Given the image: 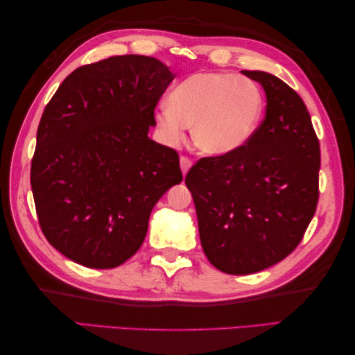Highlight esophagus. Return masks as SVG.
I'll return each instance as SVG.
<instances>
[{
    "instance_id": "1",
    "label": "esophagus",
    "mask_w": 355,
    "mask_h": 355,
    "mask_svg": "<svg viewBox=\"0 0 355 355\" xmlns=\"http://www.w3.org/2000/svg\"><path fill=\"white\" fill-rule=\"evenodd\" d=\"M191 165H193V162H191L189 157H181V170H182V174L185 176V174L189 173V170L191 168Z\"/></svg>"
}]
</instances>
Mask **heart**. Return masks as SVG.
Segmentation results:
<instances>
[{
	"label": "heart",
	"mask_w": 355,
	"mask_h": 355,
	"mask_svg": "<svg viewBox=\"0 0 355 355\" xmlns=\"http://www.w3.org/2000/svg\"><path fill=\"white\" fill-rule=\"evenodd\" d=\"M263 112L264 94L257 81L228 72H196L174 86L155 121L168 143H181L185 129L193 127L201 153L226 155L248 141Z\"/></svg>",
	"instance_id": "b5f03b06"
}]
</instances>
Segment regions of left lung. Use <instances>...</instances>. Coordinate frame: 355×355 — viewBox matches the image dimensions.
<instances>
[{
	"mask_svg": "<svg viewBox=\"0 0 355 355\" xmlns=\"http://www.w3.org/2000/svg\"><path fill=\"white\" fill-rule=\"evenodd\" d=\"M263 86L266 116L234 153L202 157L190 168L202 250L218 270L248 275L294 252L316 212L321 150L304 101L261 71H242Z\"/></svg>",
	"mask_w": 355,
	"mask_h": 355,
	"instance_id": "1",
	"label": "left lung"
}]
</instances>
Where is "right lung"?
<instances>
[{
  "mask_svg": "<svg viewBox=\"0 0 355 355\" xmlns=\"http://www.w3.org/2000/svg\"><path fill=\"white\" fill-rule=\"evenodd\" d=\"M174 78L150 56L86 64L46 103L31 162L40 230L64 257L113 269L138 252L149 216L182 181L174 149L148 137Z\"/></svg>",
  "mask_w": 355,
  "mask_h": 355,
  "instance_id": "1",
  "label": "right lung"
}]
</instances>
